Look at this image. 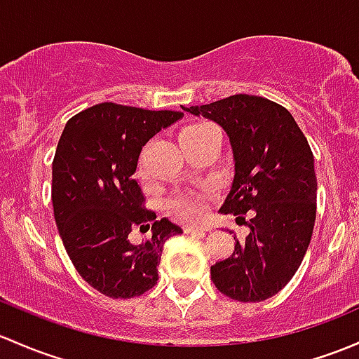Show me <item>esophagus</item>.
<instances>
[{
	"label": "esophagus",
	"instance_id": "34e87169",
	"mask_svg": "<svg viewBox=\"0 0 359 359\" xmlns=\"http://www.w3.org/2000/svg\"><path fill=\"white\" fill-rule=\"evenodd\" d=\"M208 230V227H201V225H186L184 227V232L186 233H198V236H205Z\"/></svg>",
	"mask_w": 359,
	"mask_h": 359
}]
</instances>
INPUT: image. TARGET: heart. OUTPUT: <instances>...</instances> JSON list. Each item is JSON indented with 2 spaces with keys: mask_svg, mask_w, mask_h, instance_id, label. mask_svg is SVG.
<instances>
[{
  "mask_svg": "<svg viewBox=\"0 0 359 359\" xmlns=\"http://www.w3.org/2000/svg\"><path fill=\"white\" fill-rule=\"evenodd\" d=\"M211 134H217V129L208 122H196L184 127L179 134L180 144L198 141V139L208 137ZM206 194L205 192H191V194H180L170 201V208L187 218V220H196L201 217L206 210Z\"/></svg>",
  "mask_w": 359,
  "mask_h": 359,
  "instance_id": "obj_1",
  "label": "heart"
}]
</instances>
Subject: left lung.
<instances>
[{
  "instance_id": "8db88e82",
  "label": "left lung",
  "mask_w": 359,
  "mask_h": 359,
  "mask_svg": "<svg viewBox=\"0 0 359 359\" xmlns=\"http://www.w3.org/2000/svg\"><path fill=\"white\" fill-rule=\"evenodd\" d=\"M184 110L227 132L236 175L220 211L249 227L244 241L233 237L232 255L211 266V280L233 301L269 299L287 285L311 241L316 175L308 139L289 110L262 96L233 94Z\"/></svg>"
}]
</instances>
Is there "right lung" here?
Returning <instances> with one entry per match:
<instances>
[{
  "mask_svg": "<svg viewBox=\"0 0 359 359\" xmlns=\"http://www.w3.org/2000/svg\"><path fill=\"white\" fill-rule=\"evenodd\" d=\"M182 111L116 103L86 108L67 122L53 160L56 227L75 270L96 290L129 299L153 289L165 241L182 232L144 206L134 180L142 146ZM151 229L132 245V228Z\"/></svg>",
  "mask_w": 359,
  "mask_h": 359,
  "instance_id": "1",
  "label": "right lung"
}]
</instances>
